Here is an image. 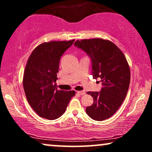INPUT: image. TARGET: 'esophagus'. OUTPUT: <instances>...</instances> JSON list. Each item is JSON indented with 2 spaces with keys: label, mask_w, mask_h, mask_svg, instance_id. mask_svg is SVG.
<instances>
[{
  "label": "esophagus",
  "mask_w": 152,
  "mask_h": 152,
  "mask_svg": "<svg viewBox=\"0 0 152 152\" xmlns=\"http://www.w3.org/2000/svg\"><path fill=\"white\" fill-rule=\"evenodd\" d=\"M77 93L81 95H83L85 94V91H77Z\"/></svg>",
  "instance_id": "esophagus-1"
}]
</instances>
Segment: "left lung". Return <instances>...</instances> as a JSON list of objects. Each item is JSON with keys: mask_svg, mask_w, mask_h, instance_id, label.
Wrapping results in <instances>:
<instances>
[{"mask_svg": "<svg viewBox=\"0 0 152 152\" xmlns=\"http://www.w3.org/2000/svg\"><path fill=\"white\" fill-rule=\"evenodd\" d=\"M75 46L91 58L93 78L99 79L100 92H88L93 104L87 107L89 117L97 121L111 118L123 102L130 83V69L125 56L111 41L102 39L76 41Z\"/></svg>", "mask_w": 152, "mask_h": 152, "instance_id": "obj_1", "label": "left lung"}]
</instances>
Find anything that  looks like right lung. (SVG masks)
<instances>
[{"instance_id": "add662e5", "label": "right lung", "mask_w": 152, "mask_h": 152, "mask_svg": "<svg viewBox=\"0 0 152 152\" xmlns=\"http://www.w3.org/2000/svg\"><path fill=\"white\" fill-rule=\"evenodd\" d=\"M75 40L50 41L38 45L31 54L25 69L23 84L26 98L41 118L55 120L61 116L75 91L57 90L61 57Z\"/></svg>"}]
</instances>
